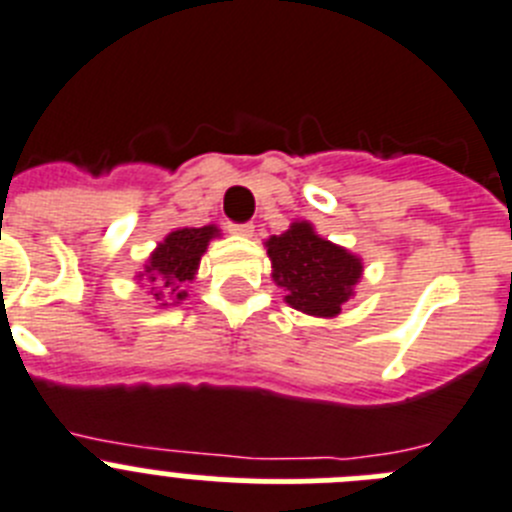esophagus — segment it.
Masks as SVG:
<instances>
[{"mask_svg":"<svg viewBox=\"0 0 512 512\" xmlns=\"http://www.w3.org/2000/svg\"><path fill=\"white\" fill-rule=\"evenodd\" d=\"M229 232L237 234V237H252L255 234V227L252 224H229Z\"/></svg>","mask_w":512,"mask_h":512,"instance_id":"esophagus-1","label":"esophagus"}]
</instances>
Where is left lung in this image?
Returning <instances> with one entry per match:
<instances>
[{
    "mask_svg": "<svg viewBox=\"0 0 512 512\" xmlns=\"http://www.w3.org/2000/svg\"><path fill=\"white\" fill-rule=\"evenodd\" d=\"M265 247L285 303L316 319L339 316L365 273L362 257L321 237L311 222H293L265 239Z\"/></svg>",
    "mask_w": 512,
    "mask_h": 512,
    "instance_id": "8db88e82",
    "label": "left lung"
}]
</instances>
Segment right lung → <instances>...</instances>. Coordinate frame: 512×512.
<instances>
[{
	"instance_id": "obj_1",
	"label": "right lung",
	"mask_w": 512,
	"mask_h": 512,
	"mask_svg": "<svg viewBox=\"0 0 512 512\" xmlns=\"http://www.w3.org/2000/svg\"><path fill=\"white\" fill-rule=\"evenodd\" d=\"M216 224L206 227H181L165 234L163 242H158L150 257L145 260L140 273L135 275L140 288L160 303V306H176L188 298V283L199 275L201 257L211 239L219 237Z\"/></svg>"
}]
</instances>
